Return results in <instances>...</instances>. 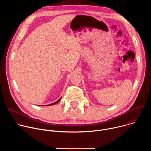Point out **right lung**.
Returning a JSON list of instances; mask_svg holds the SVG:
<instances>
[{"instance_id":"1","label":"right lung","mask_w":151,"mask_h":151,"mask_svg":"<svg viewBox=\"0 0 151 151\" xmlns=\"http://www.w3.org/2000/svg\"><path fill=\"white\" fill-rule=\"evenodd\" d=\"M61 97L58 100H57V101H55L54 103H51V104H48V106H51V105H54V104H56V103H57L58 101H60V100H61ZM47 106V105H46Z\"/></svg>"}]
</instances>
